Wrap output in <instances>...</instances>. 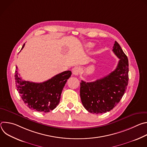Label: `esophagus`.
I'll list each match as a JSON object with an SVG mask.
<instances>
[{
    "label": "esophagus",
    "mask_w": 147,
    "mask_h": 147,
    "mask_svg": "<svg viewBox=\"0 0 147 147\" xmlns=\"http://www.w3.org/2000/svg\"><path fill=\"white\" fill-rule=\"evenodd\" d=\"M73 74L74 76H78L80 73V68L78 67H74L72 70Z\"/></svg>",
    "instance_id": "esophagus-1"
}]
</instances>
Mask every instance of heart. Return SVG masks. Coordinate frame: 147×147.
Wrapping results in <instances>:
<instances>
[{
  "mask_svg": "<svg viewBox=\"0 0 147 147\" xmlns=\"http://www.w3.org/2000/svg\"><path fill=\"white\" fill-rule=\"evenodd\" d=\"M94 46V44H92V43H91V42H89V43H88V44H87L86 45V47H87V48H91V47H92Z\"/></svg>",
  "mask_w": 147,
  "mask_h": 147,
  "instance_id": "b5f03b06",
  "label": "heart"
}]
</instances>
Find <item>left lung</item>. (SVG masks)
<instances>
[{
  "instance_id": "obj_1",
  "label": "left lung",
  "mask_w": 147,
  "mask_h": 147,
  "mask_svg": "<svg viewBox=\"0 0 147 147\" xmlns=\"http://www.w3.org/2000/svg\"><path fill=\"white\" fill-rule=\"evenodd\" d=\"M112 51L120 59L114 71L95 81L86 82L82 80L80 82L81 102L90 113L99 114L111 111L120 102L127 89L128 58L116 41Z\"/></svg>"
}]
</instances>
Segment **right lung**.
I'll return each mask as SVG.
<instances>
[{"label":"right lung","instance_id":"right-lung-1","mask_svg":"<svg viewBox=\"0 0 147 147\" xmlns=\"http://www.w3.org/2000/svg\"><path fill=\"white\" fill-rule=\"evenodd\" d=\"M25 44L22 47V50ZM15 81L17 90L24 103L30 108L39 112H49L59 103L61 94L67 79L71 75L70 70L59 73L43 82L23 80L16 66Z\"/></svg>","mask_w":147,"mask_h":147}]
</instances>
